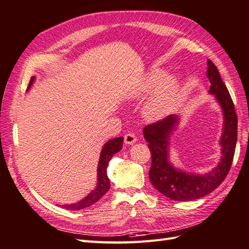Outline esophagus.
Here are the masks:
<instances>
[{"label":"esophagus","mask_w":249,"mask_h":249,"mask_svg":"<svg viewBox=\"0 0 249 249\" xmlns=\"http://www.w3.org/2000/svg\"><path fill=\"white\" fill-rule=\"evenodd\" d=\"M124 142L131 145V144H135L137 142V138L134 134H126L124 136Z\"/></svg>","instance_id":"esophagus-1"}]
</instances>
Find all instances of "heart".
Instances as JSON below:
<instances>
[{"mask_svg":"<svg viewBox=\"0 0 249 249\" xmlns=\"http://www.w3.org/2000/svg\"><path fill=\"white\" fill-rule=\"evenodd\" d=\"M149 92L142 106V114L149 122H157L167 117L180 95V84L174 74H164L160 69L147 72L132 90V100H141Z\"/></svg>","mask_w":249,"mask_h":249,"instance_id":"obj_1","label":"heart"}]
</instances>
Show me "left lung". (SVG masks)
I'll return each instance as SVG.
<instances>
[{
	"instance_id": "left-lung-1",
	"label": "left lung",
	"mask_w": 249,
	"mask_h": 249,
	"mask_svg": "<svg viewBox=\"0 0 249 249\" xmlns=\"http://www.w3.org/2000/svg\"><path fill=\"white\" fill-rule=\"evenodd\" d=\"M207 76L211 84L209 93L214 95L224 115L223 132L219 139L222 157L214 169L199 175L179 170L171 163L170 137L180 120L178 115L171 114L159 122L145 126L143 129V136L148 142L152 154L149 180L160 193L173 200H194L211 193L226 178L233 160L238 138V117L233 102L217 68L210 59H208Z\"/></svg>"
}]
</instances>
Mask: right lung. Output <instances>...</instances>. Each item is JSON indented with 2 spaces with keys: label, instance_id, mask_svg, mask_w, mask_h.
<instances>
[{
  "label": "right lung",
  "instance_id": "add662e5",
  "mask_svg": "<svg viewBox=\"0 0 249 249\" xmlns=\"http://www.w3.org/2000/svg\"><path fill=\"white\" fill-rule=\"evenodd\" d=\"M34 80L35 77H32L27 90H30ZM123 140L124 138L122 137L114 138L112 140H109L105 145L103 146L100 155V161H98L97 164V183L95 189L93 191H91L86 197L80 199L77 203H73L70 205H62V208H65V209L68 210L85 209V208H88L95 204L96 201H98L103 197L104 194H106L108 192V190L110 189V180H109V178L107 176L108 163L113 157V155L122 149Z\"/></svg>",
  "mask_w": 249,
  "mask_h": 249
}]
</instances>
